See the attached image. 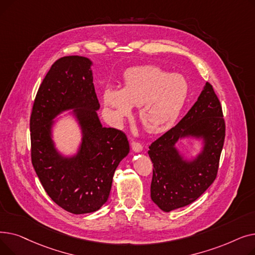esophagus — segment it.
Wrapping results in <instances>:
<instances>
[{"instance_id":"1","label":"esophagus","mask_w":255,"mask_h":255,"mask_svg":"<svg viewBox=\"0 0 255 255\" xmlns=\"http://www.w3.org/2000/svg\"><path fill=\"white\" fill-rule=\"evenodd\" d=\"M131 148H132V151L135 153H139L142 151V145L139 142L134 141V140L131 141Z\"/></svg>"}]
</instances>
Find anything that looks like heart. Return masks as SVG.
<instances>
[{"label": "heart", "mask_w": 255, "mask_h": 255, "mask_svg": "<svg viewBox=\"0 0 255 255\" xmlns=\"http://www.w3.org/2000/svg\"><path fill=\"white\" fill-rule=\"evenodd\" d=\"M189 90L184 75L170 74L155 65H144L126 70L123 88L106 87L102 99L116 125L122 124L131 115L132 106H138V117L144 129L160 133L176 123Z\"/></svg>", "instance_id": "b5f03b06"}]
</instances>
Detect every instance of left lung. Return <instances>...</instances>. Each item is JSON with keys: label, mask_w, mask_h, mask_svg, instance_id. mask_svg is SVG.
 I'll use <instances>...</instances> for the list:
<instances>
[{"label": "left lung", "mask_w": 255, "mask_h": 255, "mask_svg": "<svg viewBox=\"0 0 255 255\" xmlns=\"http://www.w3.org/2000/svg\"><path fill=\"white\" fill-rule=\"evenodd\" d=\"M225 136L220 102L207 83L179 124L154 141L148 154L154 166L151 198L163 212L192 204L215 181ZM194 141L199 150L187 156L178 145Z\"/></svg>", "instance_id": "obj_1"}]
</instances>
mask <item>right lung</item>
Wrapping results in <instances>:
<instances>
[{
    "label": "right lung",
    "instance_id": "1",
    "mask_svg": "<svg viewBox=\"0 0 255 255\" xmlns=\"http://www.w3.org/2000/svg\"><path fill=\"white\" fill-rule=\"evenodd\" d=\"M92 66L82 56L53 63L37 92L30 121L34 169L49 197L72 214L93 213L107 202L114 173L130 151L122 131L100 122ZM63 114L74 120L81 134L71 154L63 153L54 140Z\"/></svg>",
    "mask_w": 255,
    "mask_h": 255
}]
</instances>
